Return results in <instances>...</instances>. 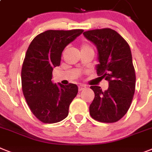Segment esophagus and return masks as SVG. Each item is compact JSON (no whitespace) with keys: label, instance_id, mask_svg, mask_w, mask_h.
I'll return each instance as SVG.
<instances>
[{"label":"esophagus","instance_id":"esophagus-1","mask_svg":"<svg viewBox=\"0 0 152 152\" xmlns=\"http://www.w3.org/2000/svg\"><path fill=\"white\" fill-rule=\"evenodd\" d=\"M85 88H86V86H83V85H80V86H79V90H80V91H82V90H83Z\"/></svg>","mask_w":152,"mask_h":152}]
</instances>
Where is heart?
Here are the masks:
<instances>
[{
    "instance_id": "heart-1",
    "label": "heart",
    "mask_w": 152,
    "mask_h": 152,
    "mask_svg": "<svg viewBox=\"0 0 152 152\" xmlns=\"http://www.w3.org/2000/svg\"><path fill=\"white\" fill-rule=\"evenodd\" d=\"M82 49H92L91 48H90L89 45H87L86 44H83L82 45Z\"/></svg>"
}]
</instances>
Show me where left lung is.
<instances>
[{
	"instance_id": "1",
	"label": "left lung",
	"mask_w": 152,
	"mask_h": 152,
	"mask_svg": "<svg viewBox=\"0 0 152 152\" xmlns=\"http://www.w3.org/2000/svg\"><path fill=\"white\" fill-rule=\"evenodd\" d=\"M83 35L97 48V75L109 83L105 91L98 86H90L95 97L90 106V114L100 122H117L126 114L134 94L136 76L131 48L113 29L87 31Z\"/></svg>"
}]
</instances>
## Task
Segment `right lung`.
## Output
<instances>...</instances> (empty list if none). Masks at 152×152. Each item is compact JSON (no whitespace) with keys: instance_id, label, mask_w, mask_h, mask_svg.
<instances>
[{"instance_id":"add662e5","label":"right lung","mask_w":152,"mask_h":152,"mask_svg":"<svg viewBox=\"0 0 152 152\" xmlns=\"http://www.w3.org/2000/svg\"><path fill=\"white\" fill-rule=\"evenodd\" d=\"M82 29L48 30L37 35L26 52L21 69L23 94L31 111L43 123H57L69 114L78 86L52 83L53 68L59 66L62 51Z\"/></svg>"}]
</instances>
